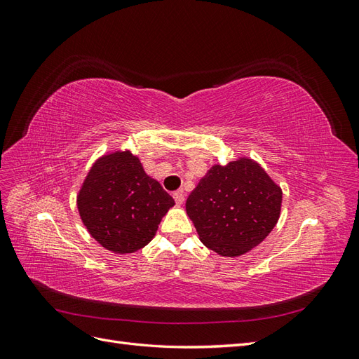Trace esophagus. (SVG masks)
Listing matches in <instances>:
<instances>
[{"mask_svg":"<svg viewBox=\"0 0 359 359\" xmlns=\"http://www.w3.org/2000/svg\"><path fill=\"white\" fill-rule=\"evenodd\" d=\"M173 199H175L177 205H182L184 201H186V196H184V191L182 190H178L173 193Z\"/></svg>","mask_w":359,"mask_h":359,"instance_id":"obj_1","label":"esophagus"}]
</instances>
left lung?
<instances>
[{"label": "left lung", "instance_id": "1", "mask_svg": "<svg viewBox=\"0 0 359 359\" xmlns=\"http://www.w3.org/2000/svg\"><path fill=\"white\" fill-rule=\"evenodd\" d=\"M280 186L257 161L240 157L214 165L186 202L199 240L224 257H238L262 243L281 211Z\"/></svg>", "mask_w": 359, "mask_h": 359}]
</instances>
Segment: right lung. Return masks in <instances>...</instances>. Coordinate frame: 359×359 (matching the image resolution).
<instances>
[{"label": "right lung", "mask_w": 359, "mask_h": 359, "mask_svg": "<svg viewBox=\"0 0 359 359\" xmlns=\"http://www.w3.org/2000/svg\"><path fill=\"white\" fill-rule=\"evenodd\" d=\"M76 202L86 231L116 255L145 247L154 238L163 215L175 205L128 149L95 160Z\"/></svg>", "instance_id": "add662e5"}]
</instances>
